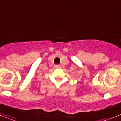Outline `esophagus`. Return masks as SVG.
<instances>
[{
	"label": "esophagus",
	"mask_w": 121,
	"mask_h": 121,
	"mask_svg": "<svg viewBox=\"0 0 121 121\" xmlns=\"http://www.w3.org/2000/svg\"><path fill=\"white\" fill-rule=\"evenodd\" d=\"M56 68H59L60 67V65L59 64H57V65H55V66H54Z\"/></svg>",
	"instance_id": "obj_1"
}]
</instances>
